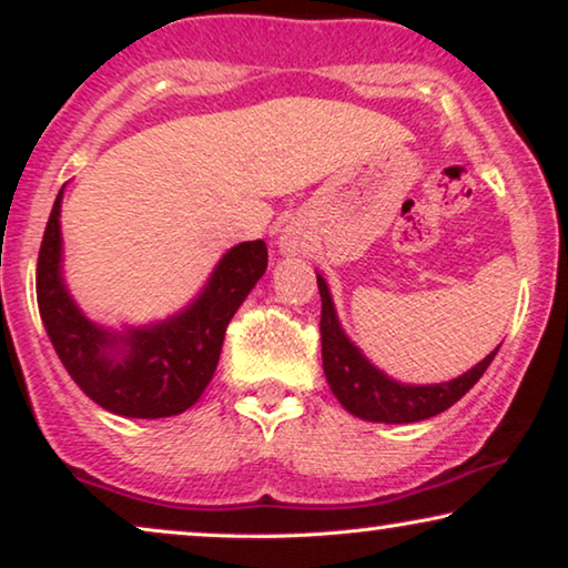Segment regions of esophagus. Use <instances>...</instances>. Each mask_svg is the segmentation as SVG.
Listing matches in <instances>:
<instances>
[{
	"label": "esophagus",
	"mask_w": 568,
	"mask_h": 568,
	"mask_svg": "<svg viewBox=\"0 0 568 568\" xmlns=\"http://www.w3.org/2000/svg\"><path fill=\"white\" fill-rule=\"evenodd\" d=\"M278 247H282L284 255H294L305 247V237H302V232L297 227H286L282 232V237H278Z\"/></svg>",
	"instance_id": "obj_1"
}]
</instances>
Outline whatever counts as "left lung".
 Wrapping results in <instances>:
<instances>
[{"label": "left lung", "instance_id": "8db88e82", "mask_svg": "<svg viewBox=\"0 0 568 568\" xmlns=\"http://www.w3.org/2000/svg\"><path fill=\"white\" fill-rule=\"evenodd\" d=\"M317 290H321V338H323V372L328 379L331 393L336 395L341 406L356 418L377 424H414L432 418L455 406L473 385L484 377L488 364L494 362L499 346L478 362L476 367L463 372L449 383L434 385H408L393 379L383 369L375 367L359 346L341 328L336 305H333L331 290L325 278L317 274Z\"/></svg>", "mask_w": 568, "mask_h": 568}]
</instances>
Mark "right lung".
I'll return each instance as SVG.
<instances>
[{
	"label": "right lung",
	"instance_id": "obj_1",
	"mask_svg": "<svg viewBox=\"0 0 568 568\" xmlns=\"http://www.w3.org/2000/svg\"><path fill=\"white\" fill-rule=\"evenodd\" d=\"M61 199L53 201L38 253V310L61 364L80 390L105 410L129 418H165L189 410L212 383L224 331L266 274L263 240L230 247L204 290L165 321L108 328L90 321L64 282Z\"/></svg>",
	"mask_w": 568,
	"mask_h": 568
}]
</instances>
